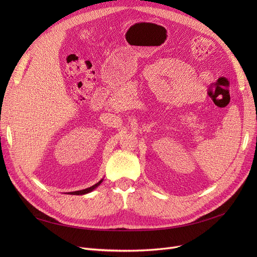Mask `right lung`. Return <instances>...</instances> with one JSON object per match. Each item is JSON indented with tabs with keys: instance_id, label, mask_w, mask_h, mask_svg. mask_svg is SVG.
Returning <instances> with one entry per match:
<instances>
[{
	"instance_id": "add662e5",
	"label": "right lung",
	"mask_w": 257,
	"mask_h": 257,
	"mask_svg": "<svg viewBox=\"0 0 257 257\" xmlns=\"http://www.w3.org/2000/svg\"><path fill=\"white\" fill-rule=\"evenodd\" d=\"M102 182H103V179H102V180H100V181H98L96 184L90 186V188H88V189L80 190V191H75V192H69L68 194H71V195H83V194H88V193L92 192L94 189H96L97 186H98L100 183H102Z\"/></svg>"
}]
</instances>
